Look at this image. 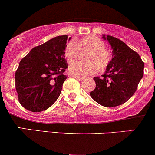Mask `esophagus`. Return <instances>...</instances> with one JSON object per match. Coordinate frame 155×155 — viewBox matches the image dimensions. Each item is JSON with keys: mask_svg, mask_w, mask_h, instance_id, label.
I'll return each mask as SVG.
<instances>
[{"mask_svg": "<svg viewBox=\"0 0 155 155\" xmlns=\"http://www.w3.org/2000/svg\"><path fill=\"white\" fill-rule=\"evenodd\" d=\"M76 79H78V80H79V81H80V82H81V81H84V80H85V79H84V78H80V77H76Z\"/></svg>", "mask_w": 155, "mask_h": 155, "instance_id": "esophagus-1", "label": "esophagus"}]
</instances>
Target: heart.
Wrapping results in <instances>:
<instances>
[{
  "label": "heart",
  "instance_id": "heart-1",
  "mask_svg": "<svg viewBox=\"0 0 155 155\" xmlns=\"http://www.w3.org/2000/svg\"><path fill=\"white\" fill-rule=\"evenodd\" d=\"M79 51H87L84 57L86 62H76L69 66V73L79 77H87L105 69L111 61V54L105 49V43L99 37L89 35L75 43H69L65 51V56L69 63L77 60Z\"/></svg>",
  "mask_w": 155,
  "mask_h": 155
}]
</instances>
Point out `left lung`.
<instances>
[{
	"instance_id": "obj_1",
	"label": "left lung",
	"mask_w": 155,
	"mask_h": 155,
	"mask_svg": "<svg viewBox=\"0 0 155 155\" xmlns=\"http://www.w3.org/2000/svg\"><path fill=\"white\" fill-rule=\"evenodd\" d=\"M112 50V58L102 77L95 76L91 97L99 105L115 107L122 105L134 94L144 75V63L139 55L124 42L102 34Z\"/></svg>"
}]
</instances>
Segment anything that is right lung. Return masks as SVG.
Returning <instances> with one entry per match:
<instances>
[{
    "label": "right lung",
    "mask_w": 155,
    "mask_h": 155,
    "mask_svg": "<svg viewBox=\"0 0 155 155\" xmlns=\"http://www.w3.org/2000/svg\"><path fill=\"white\" fill-rule=\"evenodd\" d=\"M66 35L58 36L34 47L19 63L15 73L18 100L33 112L47 110L59 98L68 68L65 59Z\"/></svg>",
    "instance_id": "1"
}]
</instances>
